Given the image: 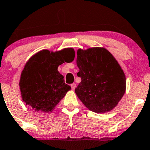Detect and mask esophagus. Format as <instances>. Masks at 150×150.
<instances>
[{
  "mask_svg": "<svg viewBox=\"0 0 150 150\" xmlns=\"http://www.w3.org/2000/svg\"><path fill=\"white\" fill-rule=\"evenodd\" d=\"M75 88H76V84H75V83H72V84H71V88H72V90H75Z\"/></svg>",
  "mask_w": 150,
  "mask_h": 150,
  "instance_id": "1",
  "label": "esophagus"
}]
</instances>
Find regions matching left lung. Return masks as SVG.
I'll list each match as a JSON object with an SVG mask.
<instances>
[{
    "label": "left lung",
    "mask_w": 150,
    "mask_h": 150,
    "mask_svg": "<svg viewBox=\"0 0 150 150\" xmlns=\"http://www.w3.org/2000/svg\"><path fill=\"white\" fill-rule=\"evenodd\" d=\"M77 96L87 108L97 113L115 108L125 93L126 78L116 59L104 47L78 49Z\"/></svg>",
    "instance_id": "1"
}]
</instances>
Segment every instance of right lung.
<instances>
[{
  "label": "right lung",
  "instance_id": "obj_1",
  "mask_svg": "<svg viewBox=\"0 0 150 150\" xmlns=\"http://www.w3.org/2000/svg\"><path fill=\"white\" fill-rule=\"evenodd\" d=\"M72 48L56 52L42 50L26 62L20 79L22 100L35 112H49L71 89L57 70L59 65L74 60Z\"/></svg>",
  "mask_w": 150,
  "mask_h": 150
}]
</instances>
